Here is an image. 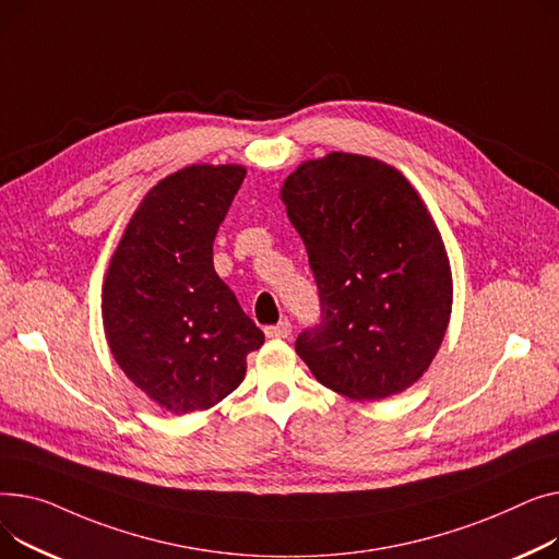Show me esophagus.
I'll list each match as a JSON object with an SVG mask.
<instances>
[{"mask_svg":"<svg viewBox=\"0 0 559 559\" xmlns=\"http://www.w3.org/2000/svg\"><path fill=\"white\" fill-rule=\"evenodd\" d=\"M290 332H293V324H290V320H286V318L280 320L277 324L266 326V330H264V334H266L269 338H288Z\"/></svg>","mask_w":559,"mask_h":559,"instance_id":"1","label":"esophagus"}]
</instances>
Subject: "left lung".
Wrapping results in <instances>:
<instances>
[{
	"mask_svg": "<svg viewBox=\"0 0 559 559\" xmlns=\"http://www.w3.org/2000/svg\"><path fill=\"white\" fill-rule=\"evenodd\" d=\"M282 201L320 298V322L295 352L354 402L404 392L436 358L453 300L449 257L417 191L381 159L330 153L302 162Z\"/></svg>",
	"mask_w": 559,
	"mask_h": 559,
	"instance_id": "obj_1",
	"label": "left lung"
}]
</instances>
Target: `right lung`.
Listing matches in <instances>:
<instances>
[{"mask_svg":"<svg viewBox=\"0 0 559 559\" xmlns=\"http://www.w3.org/2000/svg\"><path fill=\"white\" fill-rule=\"evenodd\" d=\"M246 178L191 164L159 180L126 225L104 282L110 352L146 397L176 415L237 390L264 332L214 271V237Z\"/></svg>","mask_w":559,"mask_h":559,"instance_id":"add662e5","label":"right lung"}]
</instances>
